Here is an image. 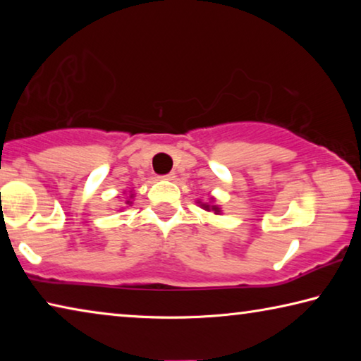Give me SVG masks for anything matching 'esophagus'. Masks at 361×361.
I'll return each instance as SVG.
<instances>
[{
  "label": "esophagus",
  "instance_id": "34e87169",
  "mask_svg": "<svg viewBox=\"0 0 361 361\" xmlns=\"http://www.w3.org/2000/svg\"><path fill=\"white\" fill-rule=\"evenodd\" d=\"M161 178H162V180H167V181H172V180H175V173L170 172V173H167V175L161 176Z\"/></svg>",
  "mask_w": 361,
  "mask_h": 361
}]
</instances>
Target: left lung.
Listing matches in <instances>:
<instances>
[{
    "label": "left lung",
    "mask_w": 361,
    "mask_h": 361,
    "mask_svg": "<svg viewBox=\"0 0 361 361\" xmlns=\"http://www.w3.org/2000/svg\"><path fill=\"white\" fill-rule=\"evenodd\" d=\"M197 204H199L200 209H204L205 212H213V213H215V215H221V207L216 205L215 197H213V195H210L209 202H202V200L199 199Z\"/></svg>",
    "instance_id": "left-lung-1"
}]
</instances>
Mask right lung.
Listing matches in <instances>:
<instances>
[{
    "label": "right lung",
    "mask_w": 361,
    "mask_h": 361,
    "mask_svg": "<svg viewBox=\"0 0 361 361\" xmlns=\"http://www.w3.org/2000/svg\"><path fill=\"white\" fill-rule=\"evenodd\" d=\"M126 195H127V200H126V205H132L133 202H132V199L133 197H135V194H133V189H132V191H129V192H124ZM121 210V209H119Z\"/></svg>",
    "instance_id": "right-lung-1"
}]
</instances>
